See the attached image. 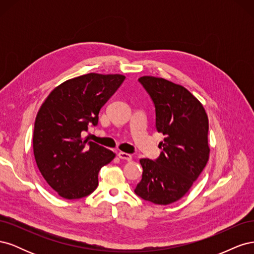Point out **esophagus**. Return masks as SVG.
<instances>
[{
	"label": "esophagus",
	"mask_w": 254,
	"mask_h": 254,
	"mask_svg": "<svg viewBox=\"0 0 254 254\" xmlns=\"http://www.w3.org/2000/svg\"><path fill=\"white\" fill-rule=\"evenodd\" d=\"M118 156L120 159H123V160H126V161H130L132 159V156L129 155V153H126V152H123V151H120L118 153Z\"/></svg>",
	"instance_id": "esophagus-1"
}]
</instances>
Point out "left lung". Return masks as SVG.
Here are the masks:
<instances>
[{
  "label": "left lung",
  "instance_id": "left-lung-1",
  "mask_svg": "<svg viewBox=\"0 0 254 254\" xmlns=\"http://www.w3.org/2000/svg\"><path fill=\"white\" fill-rule=\"evenodd\" d=\"M156 110V129L163 133L156 160L141 159L142 180L134 193L146 201L170 204L188 193L209 160V121L200 102L186 88L164 78H139Z\"/></svg>",
  "mask_w": 254,
  "mask_h": 254
}]
</instances>
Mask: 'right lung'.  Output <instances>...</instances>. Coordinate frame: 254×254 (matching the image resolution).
Returning a JSON list of instances; mask_svg holds the SVG:
<instances>
[{"instance_id": "add662e5", "label": "right lung", "mask_w": 254, "mask_h": 254, "mask_svg": "<svg viewBox=\"0 0 254 254\" xmlns=\"http://www.w3.org/2000/svg\"><path fill=\"white\" fill-rule=\"evenodd\" d=\"M125 79L120 74L90 73L54 89L35 121L34 155L49 186L65 199L93 193L98 172L115 157L113 151L88 140L81 132L98 124L102 107Z\"/></svg>"}]
</instances>
